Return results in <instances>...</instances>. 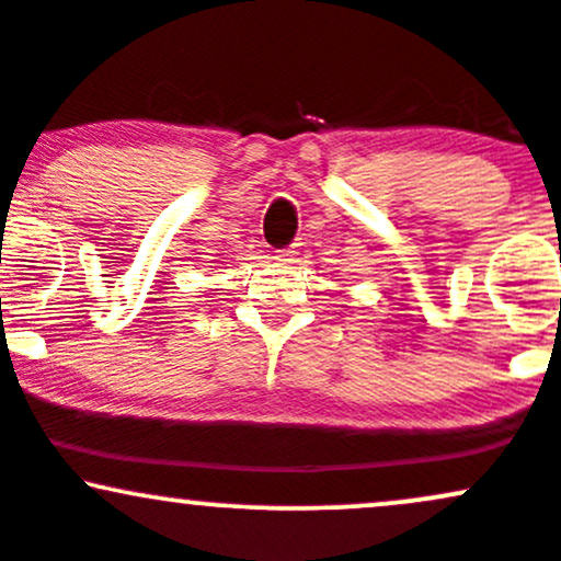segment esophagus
<instances>
[{
    "mask_svg": "<svg viewBox=\"0 0 561 561\" xmlns=\"http://www.w3.org/2000/svg\"><path fill=\"white\" fill-rule=\"evenodd\" d=\"M295 255H298V250H295V248L279 250V252H276V261H279L282 266H287V263H293V261H295Z\"/></svg>",
    "mask_w": 561,
    "mask_h": 561,
    "instance_id": "1",
    "label": "esophagus"
}]
</instances>
